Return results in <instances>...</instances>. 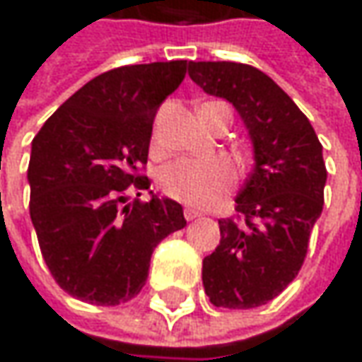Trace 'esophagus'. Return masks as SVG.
Wrapping results in <instances>:
<instances>
[{
  "mask_svg": "<svg viewBox=\"0 0 362 362\" xmlns=\"http://www.w3.org/2000/svg\"><path fill=\"white\" fill-rule=\"evenodd\" d=\"M183 214H185V219H187V221H193V219L202 217V214H199L197 209H191V207H185V211H183Z\"/></svg>",
  "mask_w": 362,
  "mask_h": 362,
  "instance_id": "obj_1",
  "label": "esophagus"
}]
</instances>
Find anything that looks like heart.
Returning a JSON list of instances; mask_svg holds the SVG:
<instances>
[{
    "label": "heart",
    "mask_w": 362,
    "mask_h": 362,
    "mask_svg": "<svg viewBox=\"0 0 362 362\" xmlns=\"http://www.w3.org/2000/svg\"><path fill=\"white\" fill-rule=\"evenodd\" d=\"M235 169L223 157L214 159H181L165 167L160 189L167 197L189 207L211 209L223 202L235 185Z\"/></svg>",
    "instance_id": "b5f03b06"
}]
</instances>
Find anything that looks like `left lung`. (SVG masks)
Returning a JSON list of instances; mask_svg holds the SVG:
<instances>
[{
	"mask_svg": "<svg viewBox=\"0 0 362 362\" xmlns=\"http://www.w3.org/2000/svg\"><path fill=\"white\" fill-rule=\"evenodd\" d=\"M189 76L235 106L256 160L235 197L242 221L219 219V245L203 257V288L214 306L256 308L276 298L304 264L325 205L322 145L294 100L254 66L189 62Z\"/></svg>",
	"mask_w": 362,
	"mask_h": 362,
	"instance_id": "1",
	"label": "left lung"
}]
</instances>
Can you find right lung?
<instances>
[{"label": "right lung", "mask_w": 362, "mask_h": 362, "mask_svg": "<svg viewBox=\"0 0 362 362\" xmlns=\"http://www.w3.org/2000/svg\"><path fill=\"white\" fill-rule=\"evenodd\" d=\"M187 60L132 64L92 78L32 141L30 217L54 280L78 300L117 306L146 282L153 250L187 226L183 207L145 191L153 120L179 88ZM141 195V193H136Z\"/></svg>", "instance_id": "add662e5"}]
</instances>
